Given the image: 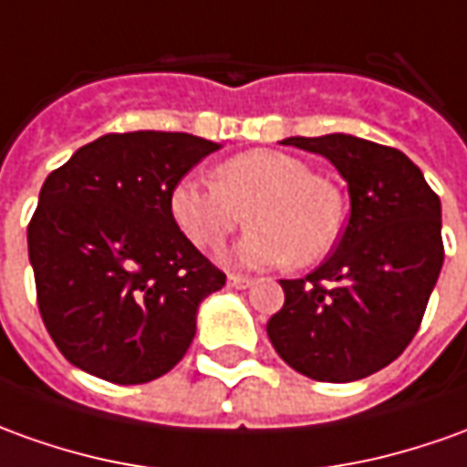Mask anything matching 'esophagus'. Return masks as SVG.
Segmentation results:
<instances>
[{"instance_id": "1", "label": "esophagus", "mask_w": 467, "mask_h": 467, "mask_svg": "<svg viewBox=\"0 0 467 467\" xmlns=\"http://www.w3.org/2000/svg\"><path fill=\"white\" fill-rule=\"evenodd\" d=\"M252 285H254L252 276L228 275V287H234V289H246V287H252Z\"/></svg>"}]
</instances>
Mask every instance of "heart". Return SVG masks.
I'll use <instances>...</instances> for the list:
<instances>
[{
	"instance_id": "1",
	"label": "heart",
	"mask_w": 467,
	"mask_h": 467,
	"mask_svg": "<svg viewBox=\"0 0 467 467\" xmlns=\"http://www.w3.org/2000/svg\"><path fill=\"white\" fill-rule=\"evenodd\" d=\"M170 218L185 239L211 249L244 223L234 259L241 265H313L336 244L343 226V195L307 162L279 150H249L223 160L213 182L182 178L172 185Z\"/></svg>"
}]
</instances>
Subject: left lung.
Here are the masks:
<instances>
[{
    "label": "left lung",
    "mask_w": 467,
    "mask_h": 467,
    "mask_svg": "<svg viewBox=\"0 0 467 467\" xmlns=\"http://www.w3.org/2000/svg\"><path fill=\"white\" fill-rule=\"evenodd\" d=\"M348 182L350 218L336 252L305 279H279L266 323L279 358L315 381L346 384L400 358L420 330L442 269L440 198L394 147L350 137H289Z\"/></svg>",
    "instance_id": "1"
}]
</instances>
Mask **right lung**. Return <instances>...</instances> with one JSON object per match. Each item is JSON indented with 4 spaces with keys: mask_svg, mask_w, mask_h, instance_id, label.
Instances as JSON below:
<instances>
[{
    "mask_svg": "<svg viewBox=\"0 0 467 467\" xmlns=\"http://www.w3.org/2000/svg\"><path fill=\"white\" fill-rule=\"evenodd\" d=\"M221 144L185 131L104 134L45 180L27 226L37 307L60 353L111 384L167 374L226 285L170 218V191Z\"/></svg>",
    "mask_w": 467,
    "mask_h": 467,
    "instance_id": "right-lung-1",
    "label": "right lung"
}]
</instances>
